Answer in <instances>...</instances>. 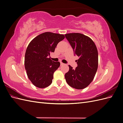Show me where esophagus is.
I'll use <instances>...</instances> for the list:
<instances>
[{
  "label": "esophagus",
  "instance_id": "obj_1",
  "mask_svg": "<svg viewBox=\"0 0 123 123\" xmlns=\"http://www.w3.org/2000/svg\"><path fill=\"white\" fill-rule=\"evenodd\" d=\"M65 64H64V63H62V62H61V66H64V65H65Z\"/></svg>",
  "mask_w": 123,
  "mask_h": 123
}]
</instances>
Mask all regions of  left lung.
Listing matches in <instances>:
<instances>
[{
	"mask_svg": "<svg viewBox=\"0 0 123 123\" xmlns=\"http://www.w3.org/2000/svg\"><path fill=\"white\" fill-rule=\"evenodd\" d=\"M74 51L79 57L77 66L73 69L69 66L65 77L67 84L76 89L87 87L93 80L98 67V52L94 43L89 37L78 33L65 35Z\"/></svg>",
	"mask_w": 123,
	"mask_h": 123,
	"instance_id": "left-lung-1",
	"label": "left lung"
}]
</instances>
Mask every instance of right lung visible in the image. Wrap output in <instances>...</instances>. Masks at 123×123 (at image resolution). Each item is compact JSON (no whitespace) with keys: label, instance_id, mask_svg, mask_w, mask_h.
Instances as JSON below:
<instances>
[{"label":"right lung","instance_id":"add662e5","mask_svg":"<svg viewBox=\"0 0 123 123\" xmlns=\"http://www.w3.org/2000/svg\"><path fill=\"white\" fill-rule=\"evenodd\" d=\"M64 38L62 34L45 32L29 44L25 53V67L28 78L36 87L46 88L52 82L53 74L60 62L51 60L50 55Z\"/></svg>","mask_w":123,"mask_h":123}]
</instances>
